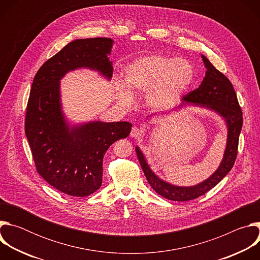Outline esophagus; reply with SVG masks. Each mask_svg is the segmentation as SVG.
Wrapping results in <instances>:
<instances>
[{
    "label": "esophagus",
    "mask_w": 260,
    "mask_h": 260,
    "mask_svg": "<svg viewBox=\"0 0 260 260\" xmlns=\"http://www.w3.org/2000/svg\"><path fill=\"white\" fill-rule=\"evenodd\" d=\"M143 134V131L141 128H139L138 126H134L132 128V132H131V137L133 138H140Z\"/></svg>",
    "instance_id": "esophagus-1"
}]
</instances>
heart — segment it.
I'll return each mask as SVG.
<instances>
[{
  "label": "heart",
  "mask_w": 260,
  "mask_h": 260,
  "mask_svg": "<svg viewBox=\"0 0 260 260\" xmlns=\"http://www.w3.org/2000/svg\"><path fill=\"white\" fill-rule=\"evenodd\" d=\"M194 76L191 62L182 57L150 54L136 58L124 68V83L116 85L117 103L127 108L134 102L132 93H145L147 106L169 108L188 90Z\"/></svg>",
  "instance_id": "1"
}]
</instances>
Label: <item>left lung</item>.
Here are the masks:
<instances>
[{
  "label": "left lung",
  "instance_id": "left-lung-1",
  "mask_svg": "<svg viewBox=\"0 0 260 260\" xmlns=\"http://www.w3.org/2000/svg\"><path fill=\"white\" fill-rule=\"evenodd\" d=\"M202 58L207 69L203 82L199 88L183 96L181 105L173 111L187 106L201 107L213 111L224 120L228 127L226 147L223 158H222L218 169L209 178L193 186H177V185H173L159 178L150 169L140 147H136L138 159L148 183L159 196L170 201L186 202L194 200L208 192L230 173L238 154L239 137L243 125V114L236 91L226 76L219 72L205 55L202 54ZM170 112L156 115L169 114ZM152 116H155V114L148 116L147 119L149 120Z\"/></svg>",
  "mask_w": 260,
  "mask_h": 260
}]
</instances>
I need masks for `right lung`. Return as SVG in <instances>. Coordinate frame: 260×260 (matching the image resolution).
<instances>
[{
	"label": "right lung",
	"instance_id": "obj_1",
	"mask_svg": "<svg viewBox=\"0 0 260 260\" xmlns=\"http://www.w3.org/2000/svg\"><path fill=\"white\" fill-rule=\"evenodd\" d=\"M113 44L110 38L74 40L44 62L31 84L25 135L37 171L71 197H87L101 187L104 155L114 142L129 135L132 123L95 120L72 124L62 112L60 80L82 68L110 80Z\"/></svg>",
	"mask_w": 260,
	"mask_h": 260
}]
</instances>
